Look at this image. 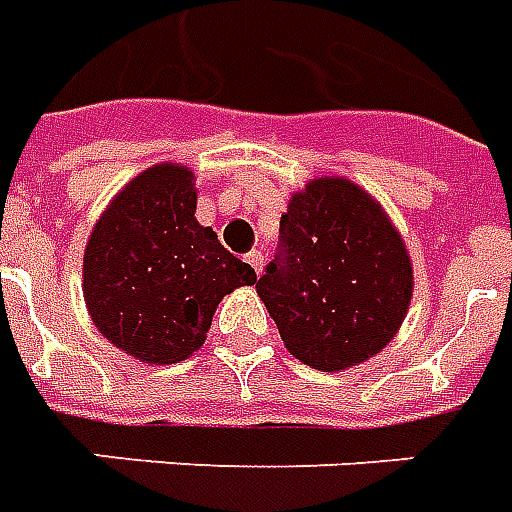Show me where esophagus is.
Wrapping results in <instances>:
<instances>
[{
  "label": "esophagus",
  "instance_id": "1",
  "mask_svg": "<svg viewBox=\"0 0 512 512\" xmlns=\"http://www.w3.org/2000/svg\"><path fill=\"white\" fill-rule=\"evenodd\" d=\"M244 260H247V263L252 265V271H255L257 276H260V273H263V255H260V252H257V249H249L247 255H244Z\"/></svg>",
  "mask_w": 512,
  "mask_h": 512
}]
</instances>
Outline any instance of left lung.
Listing matches in <instances>:
<instances>
[{"label":"left lung","mask_w":512,"mask_h":512,"mask_svg":"<svg viewBox=\"0 0 512 512\" xmlns=\"http://www.w3.org/2000/svg\"><path fill=\"white\" fill-rule=\"evenodd\" d=\"M284 255L257 281L287 350L319 372L377 356L404 324L414 273L404 236L372 193L324 175L289 196Z\"/></svg>","instance_id":"left-lung-1"}]
</instances>
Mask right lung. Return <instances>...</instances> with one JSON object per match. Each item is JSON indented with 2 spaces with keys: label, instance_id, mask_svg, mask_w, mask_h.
Segmentation results:
<instances>
[{
  "label": "right lung",
  "instance_id": "right-lung-1",
  "mask_svg": "<svg viewBox=\"0 0 512 512\" xmlns=\"http://www.w3.org/2000/svg\"><path fill=\"white\" fill-rule=\"evenodd\" d=\"M196 175L162 162L132 177L92 228L82 295L92 324L143 364H177L204 345L217 305L257 273L196 220Z\"/></svg>",
  "mask_w": 512,
  "mask_h": 512
}]
</instances>
